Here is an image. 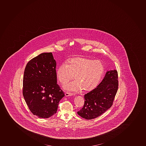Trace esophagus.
<instances>
[{
    "instance_id": "34e87169",
    "label": "esophagus",
    "mask_w": 146,
    "mask_h": 146,
    "mask_svg": "<svg viewBox=\"0 0 146 146\" xmlns=\"http://www.w3.org/2000/svg\"><path fill=\"white\" fill-rule=\"evenodd\" d=\"M74 95V94H72V93H71V92H65V95L66 96H72V95Z\"/></svg>"
}]
</instances>
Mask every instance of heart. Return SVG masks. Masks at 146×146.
I'll list each match as a JSON object with an SVG mask.
<instances>
[{
    "mask_svg": "<svg viewBox=\"0 0 146 146\" xmlns=\"http://www.w3.org/2000/svg\"><path fill=\"white\" fill-rule=\"evenodd\" d=\"M104 72V64L100 60L77 57L64 62L57 69L58 81L64 85L73 78L75 80L64 87L66 91H78L84 89L90 91L96 87Z\"/></svg>",
    "mask_w": 146,
    "mask_h": 146,
    "instance_id": "obj_1",
    "label": "heart"
}]
</instances>
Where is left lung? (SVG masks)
Returning <instances> with one entry per match:
<instances>
[{
  "instance_id": "8db88e82",
  "label": "left lung",
  "mask_w": 146,
  "mask_h": 146,
  "mask_svg": "<svg viewBox=\"0 0 146 146\" xmlns=\"http://www.w3.org/2000/svg\"><path fill=\"white\" fill-rule=\"evenodd\" d=\"M118 89V76L116 70L107 71L96 88L84 95V104L77 112L84 119L97 117L111 107Z\"/></svg>"
}]
</instances>
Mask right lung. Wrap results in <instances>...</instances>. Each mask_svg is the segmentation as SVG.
Instances as JSON below:
<instances>
[{"instance_id": "add662e5", "label": "right lung", "mask_w": 146, "mask_h": 146, "mask_svg": "<svg viewBox=\"0 0 146 146\" xmlns=\"http://www.w3.org/2000/svg\"><path fill=\"white\" fill-rule=\"evenodd\" d=\"M56 62L52 52L40 54L29 61L23 77V95L32 113L48 118L56 113L64 96L57 84Z\"/></svg>"}]
</instances>
